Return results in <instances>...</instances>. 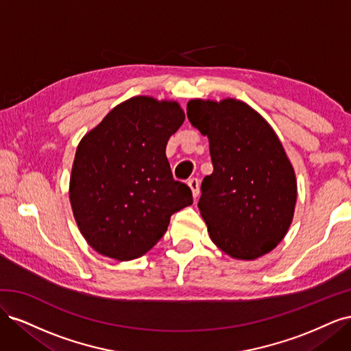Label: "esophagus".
<instances>
[{
	"mask_svg": "<svg viewBox=\"0 0 351 351\" xmlns=\"http://www.w3.org/2000/svg\"><path fill=\"white\" fill-rule=\"evenodd\" d=\"M187 184H189V187H190V190H192V193H193V197L196 199L197 196H199V193H200V183H199V180L197 178H190L189 182H187Z\"/></svg>",
	"mask_w": 351,
	"mask_h": 351,
	"instance_id": "1",
	"label": "esophagus"
}]
</instances>
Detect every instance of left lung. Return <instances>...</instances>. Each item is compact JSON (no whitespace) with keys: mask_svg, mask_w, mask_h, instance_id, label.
Listing matches in <instances>:
<instances>
[{"mask_svg":"<svg viewBox=\"0 0 351 351\" xmlns=\"http://www.w3.org/2000/svg\"><path fill=\"white\" fill-rule=\"evenodd\" d=\"M187 119L209 139L214 173L202 182L199 209L210 240L252 261L277 247L294 215V169L272 127L247 104L192 99Z\"/></svg>","mask_w":351,"mask_h":351,"instance_id":"left-lung-1","label":"left lung"}]
</instances>
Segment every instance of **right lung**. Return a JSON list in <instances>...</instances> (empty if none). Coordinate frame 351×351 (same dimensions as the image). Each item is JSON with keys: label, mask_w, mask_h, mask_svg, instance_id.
Here are the masks:
<instances>
[{"label": "right lung", "mask_w": 351, "mask_h": 351, "mask_svg": "<svg viewBox=\"0 0 351 351\" xmlns=\"http://www.w3.org/2000/svg\"><path fill=\"white\" fill-rule=\"evenodd\" d=\"M183 121L178 102L134 97L80 141L70 204L82 236L104 256H143L164 236L174 212L193 204L192 190L173 178L165 155Z\"/></svg>", "instance_id": "right-lung-1"}]
</instances>
